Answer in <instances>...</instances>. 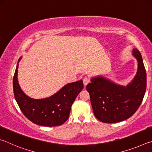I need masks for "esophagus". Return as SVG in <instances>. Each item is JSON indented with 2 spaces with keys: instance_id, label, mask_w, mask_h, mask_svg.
I'll use <instances>...</instances> for the list:
<instances>
[{
  "instance_id": "1",
  "label": "esophagus",
  "mask_w": 152,
  "mask_h": 152,
  "mask_svg": "<svg viewBox=\"0 0 152 152\" xmlns=\"http://www.w3.org/2000/svg\"><path fill=\"white\" fill-rule=\"evenodd\" d=\"M90 82V78L88 77H85V78H84L83 79V83H84V86H86L87 84H88Z\"/></svg>"
}]
</instances>
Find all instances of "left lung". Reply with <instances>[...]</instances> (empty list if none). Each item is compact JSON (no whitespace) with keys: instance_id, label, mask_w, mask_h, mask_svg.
<instances>
[{"instance_id":"8db88e82","label":"left lung","mask_w":152,"mask_h":152,"mask_svg":"<svg viewBox=\"0 0 152 152\" xmlns=\"http://www.w3.org/2000/svg\"><path fill=\"white\" fill-rule=\"evenodd\" d=\"M133 56L137 59L138 69L127 86L102 76L92 78L86 86L94 116L102 123H115L129 119L142 102L146 91V71L137 49H133Z\"/></svg>"}]
</instances>
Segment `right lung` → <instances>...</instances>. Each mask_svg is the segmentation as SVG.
<instances>
[{"label": "right lung", "instance_id": "1", "mask_svg": "<svg viewBox=\"0 0 152 152\" xmlns=\"http://www.w3.org/2000/svg\"><path fill=\"white\" fill-rule=\"evenodd\" d=\"M18 60L13 77V92L20 110L28 119L35 124L55 127L62 125L68 119L71 107L76 98L84 88L82 80L64 86L50 97L34 99L25 94L17 80Z\"/></svg>", "mask_w": 152, "mask_h": 152}]
</instances>
